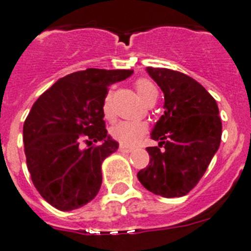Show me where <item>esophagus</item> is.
Returning <instances> with one entry per match:
<instances>
[{
	"mask_svg": "<svg viewBox=\"0 0 251 251\" xmlns=\"http://www.w3.org/2000/svg\"><path fill=\"white\" fill-rule=\"evenodd\" d=\"M132 150H134L132 148H127V146H124V145H121L120 148H119V151H120V152H124V153H128V152H131Z\"/></svg>",
	"mask_w": 251,
	"mask_h": 251,
	"instance_id": "1",
	"label": "esophagus"
}]
</instances>
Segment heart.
<instances>
[{
  "mask_svg": "<svg viewBox=\"0 0 251 251\" xmlns=\"http://www.w3.org/2000/svg\"><path fill=\"white\" fill-rule=\"evenodd\" d=\"M136 91L139 98L142 101L149 99L152 94L157 92L156 87L151 81L146 78H140L136 82ZM102 114L106 119H110L112 116V105H111V96L107 95L103 99L102 102ZM146 125L139 121H120L116 125L112 126L111 136L124 145L132 146L141 140V137L145 135Z\"/></svg>",
  "mask_w": 251,
  "mask_h": 251,
  "instance_id": "b5f03b06",
  "label": "heart"
}]
</instances>
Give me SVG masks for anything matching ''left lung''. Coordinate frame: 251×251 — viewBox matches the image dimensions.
<instances>
[{
  "label": "left lung",
  "mask_w": 251,
  "mask_h": 251,
  "mask_svg": "<svg viewBox=\"0 0 251 251\" xmlns=\"http://www.w3.org/2000/svg\"><path fill=\"white\" fill-rule=\"evenodd\" d=\"M146 71L164 92L165 111L151 132L159 146L146 149L150 162L137 179L156 195L179 198L196 186L220 146L218 103L185 74L160 67Z\"/></svg>",
  "instance_id": "1"
}]
</instances>
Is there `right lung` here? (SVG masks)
<instances>
[{
  "mask_svg": "<svg viewBox=\"0 0 251 251\" xmlns=\"http://www.w3.org/2000/svg\"><path fill=\"white\" fill-rule=\"evenodd\" d=\"M132 72H74L56 81L33 103L24 124L27 169L38 193L56 209L71 211L98 195L101 164L119 148L105 128L103 99L110 85ZM82 142L87 148L80 146ZM92 142L98 145L90 147Z\"/></svg>",
  "mask_w": 251,
  "mask_h": 251,
  "instance_id": "1",
  "label": "right lung"
}]
</instances>
